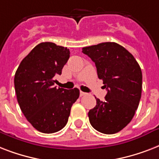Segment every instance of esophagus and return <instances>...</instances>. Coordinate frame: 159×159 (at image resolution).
Masks as SVG:
<instances>
[{
    "label": "esophagus",
    "mask_w": 159,
    "mask_h": 159,
    "mask_svg": "<svg viewBox=\"0 0 159 159\" xmlns=\"http://www.w3.org/2000/svg\"><path fill=\"white\" fill-rule=\"evenodd\" d=\"M86 95H87V93H85L83 92H80V97H84Z\"/></svg>",
    "instance_id": "34e87169"
}]
</instances>
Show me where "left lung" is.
<instances>
[{
  "mask_svg": "<svg viewBox=\"0 0 159 159\" xmlns=\"http://www.w3.org/2000/svg\"><path fill=\"white\" fill-rule=\"evenodd\" d=\"M95 62L97 75L107 90L105 99L88 112L95 129L106 134L123 129L133 119L142 92V72L134 56L123 46L106 42L82 48Z\"/></svg>",
  "mask_w": 159,
  "mask_h": 159,
  "instance_id": "1",
  "label": "left lung"
}]
</instances>
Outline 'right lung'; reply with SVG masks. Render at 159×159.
Segmentation results:
<instances>
[{
	"mask_svg": "<svg viewBox=\"0 0 159 159\" xmlns=\"http://www.w3.org/2000/svg\"><path fill=\"white\" fill-rule=\"evenodd\" d=\"M70 57L68 48L51 42L39 43L21 61L15 75L19 106L27 120L39 132L52 134L67 123L77 88H57L55 77Z\"/></svg>",
	"mask_w": 159,
	"mask_h": 159,
	"instance_id": "1",
	"label": "right lung"
}]
</instances>
